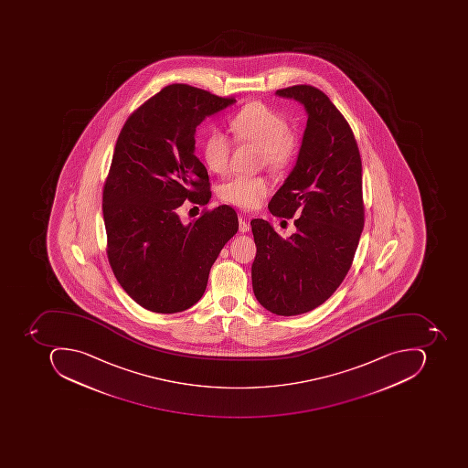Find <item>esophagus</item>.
Here are the masks:
<instances>
[{
	"instance_id": "34e87169",
	"label": "esophagus",
	"mask_w": 468,
	"mask_h": 468,
	"mask_svg": "<svg viewBox=\"0 0 468 468\" xmlns=\"http://www.w3.org/2000/svg\"><path fill=\"white\" fill-rule=\"evenodd\" d=\"M250 230V225H249L248 220L243 219V218L239 217V232L240 233H248Z\"/></svg>"
}]
</instances>
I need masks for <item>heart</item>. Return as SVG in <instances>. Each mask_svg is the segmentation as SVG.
Returning <instances> with one entry per match:
<instances>
[{
    "instance_id": "b5f03b06",
    "label": "heart",
    "mask_w": 468,
    "mask_h": 468,
    "mask_svg": "<svg viewBox=\"0 0 468 468\" xmlns=\"http://www.w3.org/2000/svg\"><path fill=\"white\" fill-rule=\"evenodd\" d=\"M230 131L241 144L259 147L261 162L272 170L287 167L298 150V141L288 128L287 120L263 102H250L241 108L230 121ZM230 150L232 144L227 134L214 131L202 144V159L212 173L222 176L229 167ZM269 191L266 178L235 176L220 186L219 197L228 204L253 209Z\"/></svg>"
}]
</instances>
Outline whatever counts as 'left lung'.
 I'll return each instance as SVG.
<instances>
[{"label": "left lung", "instance_id": "1", "mask_svg": "<svg viewBox=\"0 0 468 468\" xmlns=\"http://www.w3.org/2000/svg\"><path fill=\"white\" fill-rule=\"evenodd\" d=\"M275 94L308 113L292 172L269 202L274 217H296V230L282 239L267 220H251V282L260 305L292 316L322 305L352 267L364 228L363 180L352 128L324 92L301 84Z\"/></svg>", "mask_w": 468, "mask_h": 468}]
</instances>
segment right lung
I'll return each instance as SVG.
<instances>
[{
	"label": "right lung",
	"mask_w": 468,
	"mask_h": 468,
	"mask_svg": "<svg viewBox=\"0 0 468 468\" xmlns=\"http://www.w3.org/2000/svg\"><path fill=\"white\" fill-rule=\"evenodd\" d=\"M186 84H172L134 111L121 131L102 193L107 254L121 287L157 314L201 300L209 270L239 229L228 205L184 225V201L208 204V172L196 156V129L235 104Z\"/></svg>",
	"instance_id": "1"
}]
</instances>
